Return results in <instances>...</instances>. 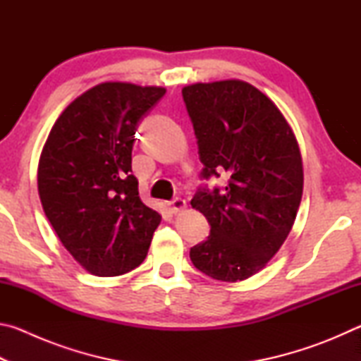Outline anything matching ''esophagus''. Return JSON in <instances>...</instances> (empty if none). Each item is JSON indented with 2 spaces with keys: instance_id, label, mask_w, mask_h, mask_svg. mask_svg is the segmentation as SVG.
I'll return each instance as SVG.
<instances>
[{
  "instance_id": "1",
  "label": "esophagus",
  "mask_w": 361,
  "mask_h": 361,
  "mask_svg": "<svg viewBox=\"0 0 361 361\" xmlns=\"http://www.w3.org/2000/svg\"><path fill=\"white\" fill-rule=\"evenodd\" d=\"M169 209L172 210V213H180L186 209V200L185 199H173L172 202H169Z\"/></svg>"
}]
</instances>
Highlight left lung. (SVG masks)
<instances>
[{"label":"left lung","mask_w":361,"mask_h":361,"mask_svg":"<svg viewBox=\"0 0 361 361\" xmlns=\"http://www.w3.org/2000/svg\"><path fill=\"white\" fill-rule=\"evenodd\" d=\"M183 100L197 137L204 178L228 176L223 191H199L210 235L191 248L192 264L215 280L240 282L274 258L295 224L302 159L295 132L266 94L240 79L195 82Z\"/></svg>","instance_id":"obj_1"}]
</instances>
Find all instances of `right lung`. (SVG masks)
<instances>
[{"label":"right lung","mask_w":361,"mask_h":361,"mask_svg":"<svg viewBox=\"0 0 361 361\" xmlns=\"http://www.w3.org/2000/svg\"><path fill=\"white\" fill-rule=\"evenodd\" d=\"M164 94L157 85L97 84L63 109L42 146V210L63 247L94 276L138 267L161 223L138 195L132 148L137 122Z\"/></svg>","instance_id":"1"}]
</instances>
